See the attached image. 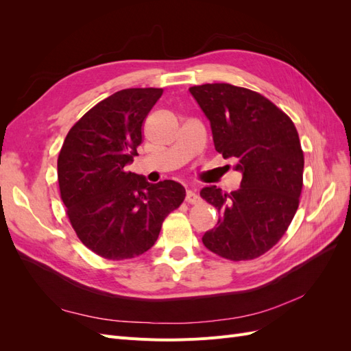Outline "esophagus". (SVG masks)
I'll return each instance as SVG.
<instances>
[{
    "label": "esophagus",
    "instance_id": "esophagus-1",
    "mask_svg": "<svg viewBox=\"0 0 351 351\" xmlns=\"http://www.w3.org/2000/svg\"><path fill=\"white\" fill-rule=\"evenodd\" d=\"M186 202L190 205H196L200 202V197L197 196L196 192H193V190H187V192H186Z\"/></svg>",
    "mask_w": 351,
    "mask_h": 351
}]
</instances>
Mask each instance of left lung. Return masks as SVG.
I'll list each match as a JSON object with an SVG mask.
<instances>
[{"label": "left lung", "mask_w": 351, "mask_h": 351, "mask_svg": "<svg viewBox=\"0 0 351 351\" xmlns=\"http://www.w3.org/2000/svg\"><path fill=\"white\" fill-rule=\"evenodd\" d=\"M210 121L217 152L236 158L240 189L204 187L202 199L221 214L205 247L230 261H250L272 249L299 208L304 156L291 119L263 95L228 83L189 89Z\"/></svg>", "instance_id": "left-lung-1"}]
</instances>
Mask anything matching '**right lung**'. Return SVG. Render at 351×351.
I'll use <instances>...</instances> for the list:
<instances>
[{
    "label": "right lung",
    "mask_w": 351,
    "mask_h": 351,
    "mask_svg": "<svg viewBox=\"0 0 351 351\" xmlns=\"http://www.w3.org/2000/svg\"><path fill=\"white\" fill-rule=\"evenodd\" d=\"M162 89L112 93L74 124L58 155V184L80 241L101 258L123 261L149 250L186 190L125 171L142 143V125Z\"/></svg>",
    "instance_id": "right-lung-1"
}]
</instances>
